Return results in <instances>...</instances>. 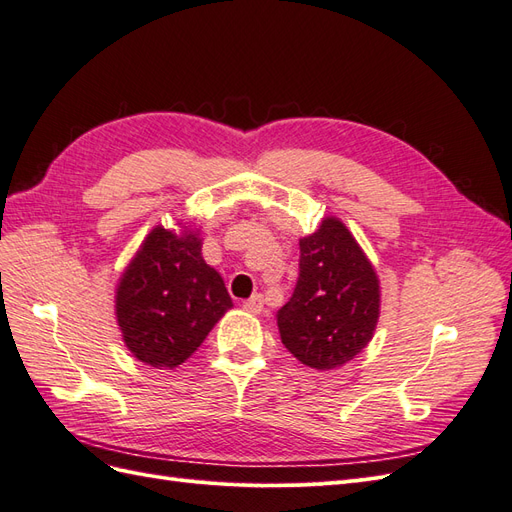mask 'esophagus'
Wrapping results in <instances>:
<instances>
[{
    "label": "esophagus",
    "instance_id": "34e87169",
    "mask_svg": "<svg viewBox=\"0 0 512 512\" xmlns=\"http://www.w3.org/2000/svg\"><path fill=\"white\" fill-rule=\"evenodd\" d=\"M243 307L247 309V312L260 314L262 307H265V299H262V294H252V297L243 303Z\"/></svg>",
    "mask_w": 512,
    "mask_h": 512
}]
</instances>
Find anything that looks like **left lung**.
Listing matches in <instances>:
<instances>
[{
	"label": "left lung",
	"instance_id": "left-lung-1",
	"mask_svg": "<svg viewBox=\"0 0 512 512\" xmlns=\"http://www.w3.org/2000/svg\"><path fill=\"white\" fill-rule=\"evenodd\" d=\"M299 247L297 286L277 312L282 344L307 367H342L374 337L380 316L378 275L337 218H324Z\"/></svg>",
	"mask_w": 512,
	"mask_h": 512
}]
</instances>
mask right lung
<instances>
[{
    "mask_svg": "<svg viewBox=\"0 0 512 512\" xmlns=\"http://www.w3.org/2000/svg\"><path fill=\"white\" fill-rule=\"evenodd\" d=\"M203 241L153 228L123 271L115 314L128 350L156 369L188 361L205 342L232 299L222 275L200 254Z\"/></svg>",
    "mask_w": 512,
    "mask_h": 512,
    "instance_id": "add662e5",
    "label": "right lung"
}]
</instances>
